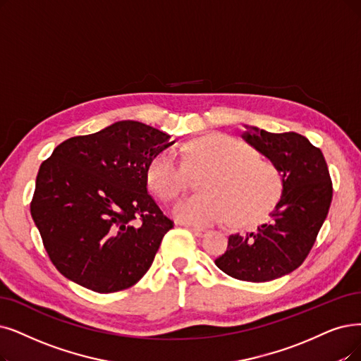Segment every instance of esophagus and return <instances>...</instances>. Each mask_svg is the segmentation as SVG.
<instances>
[{
    "label": "esophagus",
    "instance_id": "34e87169",
    "mask_svg": "<svg viewBox=\"0 0 361 361\" xmlns=\"http://www.w3.org/2000/svg\"><path fill=\"white\" fill-rule=\"evenodd\" d=\"M191 233L195 235V237H203L206 234L204 229H200V228H191Z\"/></svg>",
    "mask_w": 361,
    "mask_h": 361
}]
</instances>
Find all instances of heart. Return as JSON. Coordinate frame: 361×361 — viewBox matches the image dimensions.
Instances as JSON below:
<instances>
[{
  "instance_id": "1",
  "label": "heart",
  "mask_w": 361,
  "mask_h": 361,
  "mask_svg": "<svg viewBox=\"0 0 361 361\" xmlns=\"http://www.w3.org/2000/svg\"><path fill=\"white\" fill-rule=\"evenodd\" d=\"M180 155L194 173L209 170L200 182L203 194L183 200L173 209L183 224L209 226L229 219L237 226H250L267 218L283 195L284 183L277 167L233 137H201ZM147 179L163 201L176 200L190 188V170L171 149L152 158Z\"/></svg>"
}]
</instances>
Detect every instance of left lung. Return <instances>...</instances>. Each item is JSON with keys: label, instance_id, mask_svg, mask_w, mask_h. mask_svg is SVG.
<instances>
[{"label": "left lung", "instance_id": "obj_1", "mask_svg": "<svg viewBox=\"0 0 361 361\" xmlns=\"http://www.w3.org/2000/svg\"><path fill=\"white\" fill-rule=\"evenodd\" d=\"M243 139L265 155L283 178V195L271 221L256 233L229 235L214 264L229 277L262 283L286 276L305 261L327 218L334 186L320 148L295 132L250 127Z\"/></svg>", "mask_w": 361, "mask_h": 361}]
</instances>
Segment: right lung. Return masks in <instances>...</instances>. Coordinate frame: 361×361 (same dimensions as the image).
Segmentation results:
<instances>
[{"label": "right lung", "instance_id": "right-lung-1", "mask_svg": "<svg viewBox=\"0 0 361 361\" xmlns=\"http://www.w3.org/2000/svg\"><path fill=\"white\" fill-rule=\"evenodd\" d=\"M173 142L137 121H120L57 145L39 166L31 216L51 264L97 293L145 276L173 221L148 194L152 158Z\"/></svg>", "mask_w": 361, "mask_h": 361}]
</instances>
